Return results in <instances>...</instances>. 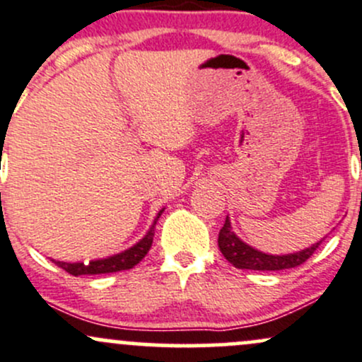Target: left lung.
Returning a JSON list of instances; mask_svg holds the SVG:
<instances>
[{"label":"left lung","mask_w":362,"mask_h":362,"mask_svg":"<svg viewBox=\"0 0 362 362\" xmlns=\"http://www.w3.org/2000/svg\"><path fill=\"white\" fill-rule=\"evenodd\" d=\"M321 241L309 246V248L296 251V253L269 255L241 241L235 235V232L232 230L229 216H227L226 223H223V227L218 232V248L222 251L223 257L234 267L250 269V271H283V269L298 267L303 262H307V258L314 253L315 248H319Z\"/></svg>","instance_id":"left-lung-1"}]
</instances>
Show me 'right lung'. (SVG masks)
<instances>
[{"mask_svg": "<svg viewBox=\"0 0 362 362\" xmlns=\"http://www.w3.org/2000/svg\"><path fill=\"white\" fill-rule=\"evenodd\" d=\"M165 211L159 210L158 215H156L154 223L151 226V229L147 230V234L140 239L136 245H133L132 248L121 251V253L112 255V257L107 258H98V260H91L90 264H83V262H60V260H52L59 265L60 269H64L66 272L72 274V276H85V274H111V272H119V271H128V269H133L144 257L147 255V251L151 250L152 239H154V227L158 218L161 216V213Z\"/></svg>", "mask_w": 362, "mask_h": 362, "instance_id": "1", "label": "right lung"}]
</instances>
